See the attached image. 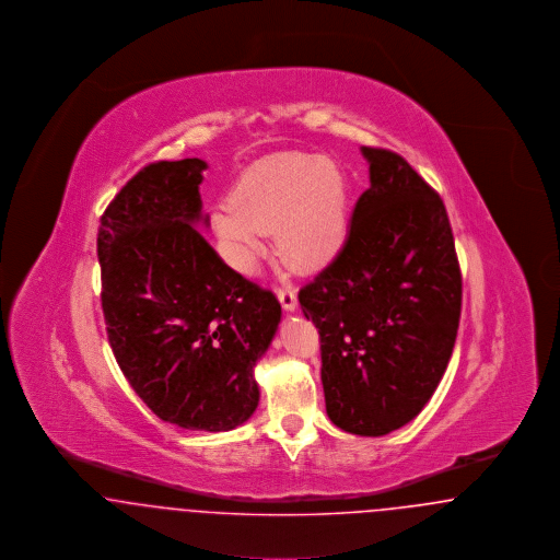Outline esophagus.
Returning a JSON list of instances; mask_svg holds the SVG:
<instances>
[{
  "instance_id": "1",
  "label": "esophagus",
  "mask_w": 560,
  "mask_h": 560,
  "mask_svg": "<svg viewBox=\"0 0 560 560\" xmlns=\"http://www.w3.org/2000/svg\"><path fill=\"white\" fill-rule=\"evenodd\" d=\"M277 298H279L281 306L288 313H293L298 308V298H295V292H293L292 288H277Z\"/></svg>"
}]
</instances>
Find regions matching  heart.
Masks as SVG:
<instances>
[{
  "mask_svg": "<svg viewBox=\"0 0 560 560\" xmlns=\"http://www.w3.org/2000/svg\"><path fill=\"white\" fill-rule=\"evenodd\" d=\"M347 178L334 161L288 153L254 163L241 174L231 203L213 212V226L233 267L249 272L275 231L279 258L319 267L340 247L347 229Z\"/></svg>",
  "mask_w": 560,
  "mask_h": 560,
  "instance_id": "1",
  "label": "heart"
}]
</instances>
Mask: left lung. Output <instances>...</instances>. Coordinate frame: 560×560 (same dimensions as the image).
Returning a JSON list of instances; mask_svg holds the SVG:
<instances>
[{
    "mask_svg": "<svg viewBox=\"0 0 560 560\" xmlns=\"http://www.w3.org/2000/svg\"><path fill=\"white\" fill-rule=\"evenodd\" d=\"M370 188L338 256L306 283L300 306L320 338L329 420L382 436L411 422L452 359L462 272L439 192L388 149L363 147Z\"/></svg>",
    "mask_w": 560,
    "mask_h": 560,
    "instance_id": "1",
    "label": "left lung"
}]
</instances>
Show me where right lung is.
I'll list each match as a JSON object with an SVG mask.
<instances>
[{
	"instance_id": "1",
	"label": "right lung",
	"mask_w": 560,
	"mask_h": 560,
	"mask_svg": "<svg viewBox=\"0 0 560 560\" xmlns=\"http://www.w3.org/2000/svg\"><path fill=\"white\" fill-rule=\"evenodd\" d=\"M206 161H155L101 215L98 262L113 354L147 407L187 430H233L256 411L254 368L281 304L226 267L195 229L208 224Z\"/></svg>"
}]
</instances>
